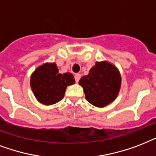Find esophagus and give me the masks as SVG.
<instances>
[{"label": "esophagus", "mask_w": 156, "mask_h": 156, "mask_svg": "<svg viewBox=\"0 0 156 156\" xmlns=\"http://www.w3.org/2000/svg\"><path fill=\"white\" fill-rule=\"evenodd\" d=\"M80 77H81V76H80V74H76L75 75V80H76V81L78 82L80 80Z\"/></svg>", "instance_id": "34e87169"}]
</instances>
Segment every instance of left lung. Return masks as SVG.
Instances as JSON below:
<instances>
[{"label":"left lung","mask_w":156,"mask_h":156,"mask_svg":"<svg viewBox=\"0 0 156 156\" xmlns=\"http://www.w3.org/2000/svg\"><path fill=\"white\" fill-rule=\"evenodd\" d=\"M79 84L89 103L104 107L114 102L119 94L121 76L118 68L109 62H96L89 74L80 78Z\"/></svg>","instance_id":"8db88e82"}]
</instances>
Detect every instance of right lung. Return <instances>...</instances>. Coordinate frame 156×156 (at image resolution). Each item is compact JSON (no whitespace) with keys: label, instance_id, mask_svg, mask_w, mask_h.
I'll return each mask as SVG.
<instances>
[{"label":"right lung","instance_id":"1","mask_svg":"<svg viewBox=\"0 0 156 156\" xmlns=\"http://www.w3.org/2000/svg\"><path fill=\"white\" fill-rule=\"evenodd\" d=\"M70 72L61 74L55 62H45L32 72L30 85L35 98L41 104L49 106L61 101L67 87L75 84Z\"/></svg>","mask_w":156,"mask_h":156}]
</instances>
